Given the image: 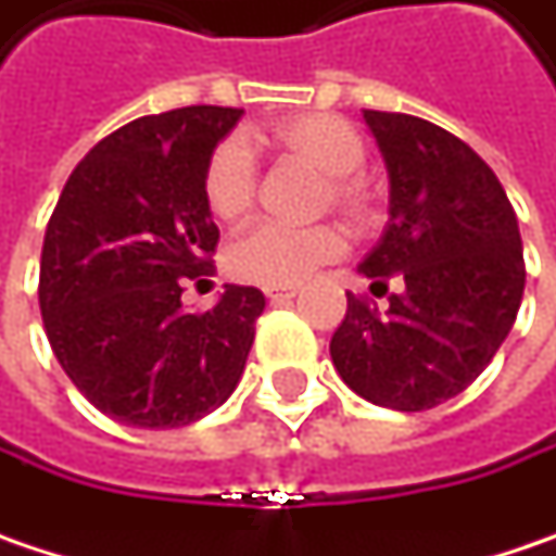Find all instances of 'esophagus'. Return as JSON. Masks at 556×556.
I'll list each match as a JSON object with an SVG mask.
<instances>
[{"mask_svg": "<svg viewBox=\"0 0 556 556\" xmlns=\"http://www.w3.org/2000/svg\"><path fill=\"white\" fill-rule=\"evenodd\" d=\"M300 294V288L298 285H285V288H265V298L268 300H291V298H298Z\"/></svg>", "mask_w": 556, "mask_h": 556, "instance_id": "1", "label": "esophagus"}]
</instances>
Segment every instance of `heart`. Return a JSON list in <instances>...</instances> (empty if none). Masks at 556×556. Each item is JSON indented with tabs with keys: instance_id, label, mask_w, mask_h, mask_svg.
<instances>
[{
	"instance_id": "heart-1",
	"label": "heart",
	"mask_w": 556,
	"mask_h": 556,
	"mask_svg": "<svg viewBox=\"0 0 556 556\" xmlns=\"http://www.w3.org/2000/svg\"><path fill=\"white\" fill-rule=\"evenodd\" d=\"M271 141L326 174L323 205H332L354 224H367L374 218V189L357 174L367 161V141L354 123L336 113H303L278 123L271 129ZM256 186L258 167L250 139L240 132L224 136L212 148L202 170L208 212L218 220L243 218L256 202ZM341 253L344 237L332 224L258 220L227 247L224 262L227 271L247 285L285 288L303 281L313 268L332 262Z\"/></svg>"
}]
</instances>
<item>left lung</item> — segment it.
I'll use <instances>...</instances> for the list:
<instances>
[{
    "label": "left lung",
    "mask_w": 556,
    "mask_h": 556,
    "mask_svg": "<svg viewBox=\"0 0 556 556\" xmlns=\"http://www.w3.org/2000/svg\"><path fill=\"white\" fill-rule=\"evenodd\" d=\"M389 170V224L361 262L379 313L348 294L332 364L361 399L427 412L468 389L509 336L526 262L496 174L453 132L408 113L364 110Z\"/></svg>",
    "instance_id": "obj_1"
}]
</instances>
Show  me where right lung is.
<instances>
[{
    "mask_svg": "<svg viewBox=\"0 0 556 556\" xmlns=\"http://www.w3.org/2000/svg\"><path fill=\"white\" fill-rule=\"evenodd\" d=\"M240 116L202 103L132 119L81 157L47 224L43 329L65 377L113 420L186 427L243 377L262 291L224 285L205 313L179 300L186 278L215 271L202 170Z\"/></svg>",
    "mask_w": 556,
    "mask_h": 556,
    "instance_id": "1",
    "label": "right lung"
}]
</instances>
